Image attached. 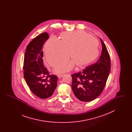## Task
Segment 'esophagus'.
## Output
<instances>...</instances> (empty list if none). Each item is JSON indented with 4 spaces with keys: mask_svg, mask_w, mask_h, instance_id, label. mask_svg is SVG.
Segmentation results:
<instances>
[{
    "mask_svg": "<svg viewBox=\"0 0 132 132\" xmlns=\"http://www.w3.org/2000/svg\"><path fill=\"white\" fill-rule=\"evenodd\" d=\"M64 75L63 74H58L57 75V77L59 78H61L62 77H63Z\"/></svg>",
    "mask_w": 132,
    "mask_h": 132,
    "instance_id": "esophagus-1",
    "label": "esophagus"
}]
</instances>
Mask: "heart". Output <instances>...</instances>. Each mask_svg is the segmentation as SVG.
I'll return each mask as SVG.
<instances>
[{
	"instance_id": "obj_1",
	"label": "heart",
	"mask_w": 132,
	"mask_h": 132,
	"mask_svg": "<svg viewBox=\"0 0 132 132\" xmlns=\"http://www.w3.org/2000/svg\"><path fill=\"white\" fill-rule=\"evenodd\" d=\"M61 40L50 37L45 44V57L52 67L66 61L69 56L72 61L61 63L55 67L56 72L68 71L75 64L84 67L92 63L99 54L98 42L87 32L81 31H64Z\"/></svg>"
}]
</instances>
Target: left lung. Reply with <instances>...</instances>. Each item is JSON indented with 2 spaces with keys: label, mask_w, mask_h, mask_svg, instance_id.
<instances>
[{
  "label": "left lung",
  "mask_w": 132,
  "mask_h": 132,
  "mask_svg": "<svg viewBox=\"0 0 132 132\" xmlns=\"http://www.w3.org/2000/svg\"><path fill=\"white\" fill-rule=\"evenodd\" d=\"M101 39L102 52L98 61L81 71L72 75V88L80 101L88 102L97 98L102 92L110 72L109 53Z\"/></svg>",
  "instance_id": "1"
}]
</instances>
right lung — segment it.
<instances>
[{
	"label": "right lung",
	"instance_id": "right-lung-1",
	"mask_svg": "<svg viewBox=\"0 0 132 132\" xmlns=\"http://www.w3.org/2000/svg\"><path fill=\"white\" fill-rule=\"evenodd\" d=\"M48 38L49 35L46 32L34 38L26 47L24 60L26 82L31 92L42 99L53 94L58 80L56 76L50 75L43 63V46Z\"/></svg>",
	"mask_w": 132,
	"mask_h": 132
}]
</instances>
